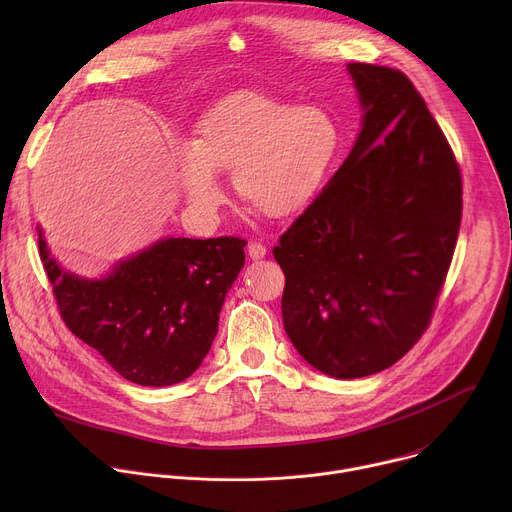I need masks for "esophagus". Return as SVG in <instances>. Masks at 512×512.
<instances>
[{
    "mask_svg": "<svg viewBox=\"0 0 512 512\" xmlns=\"http://www.w3.org/2000/svg\"><path fill=\"white\" fill-rule=\"evenodd\" d=\"M247 253H249V257H251L253 261H259V259H263V257L267 255V249H265V245H261V243H257V241H249Z\"/></svg>",
    "mask_w": 512,
    "mask_h": 512,
    "instance_id": "1",
    "label": "esophagus"
}]
</instances>
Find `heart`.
Listing matches in <instances>:
<instances>
[{
	"mask_svg": "<svg viewBox=\"0 0 512 512\" xmlns=\"http://www.w3.org/2000/svg\"><path fill=\"white\" fill-rule=\"evenodd\" d=\"M338 145V123L326 109L243 91L196 123L190 145L176 156L178 176L202 212L221 204L214 174L231 172L239 200L271 218H285L316 198Z\"/></svg>",
	"mask_w": 512,
	"mask_h": 512,
	"instance_id": "obj_1",
	"label": "heart"
}]
</instances>
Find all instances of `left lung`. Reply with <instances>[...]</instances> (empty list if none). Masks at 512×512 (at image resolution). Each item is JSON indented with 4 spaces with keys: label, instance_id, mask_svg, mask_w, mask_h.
I'll use <instances>...</instances> for the list:
<instances>
[{
    "label": "left lung",
    "instance_id": "obj_1",
    "mask_svg": "<svg viewBox=\"0 0 512 512\" xmlns=\"http://www.w3.org/2000/svg\"><path fill=\"white\" fill-rule=\"evenodd\" d=\"M362 109L348 158L273 249L283 328L312 367L360 379L419 340L462 218L450 143L399 70L346 64Z\"/></svg>",
    "mask_w": 512,
    "mask_h": 512
}]
</instances>
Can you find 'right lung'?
Listing matches in <instances>:
<instances>
[{
    "mask_svg": "<svg viewBox=\"0 0 512 512\" xmlns=\"http://www.w3.org/2000/svg\"><path fill=\"white\" fill-rule=\"evenodd\" d=\"M36 229L64 324L115 373L135 385L170 387L200 367L245 265V241L164 237L101 277H83L54 259L44 229Z\"/></svg>",
    "mask_w": 512,
    "mask_h": 512,
    "instance_id": "1",
    "label": "right lung"
}]
</instances>
